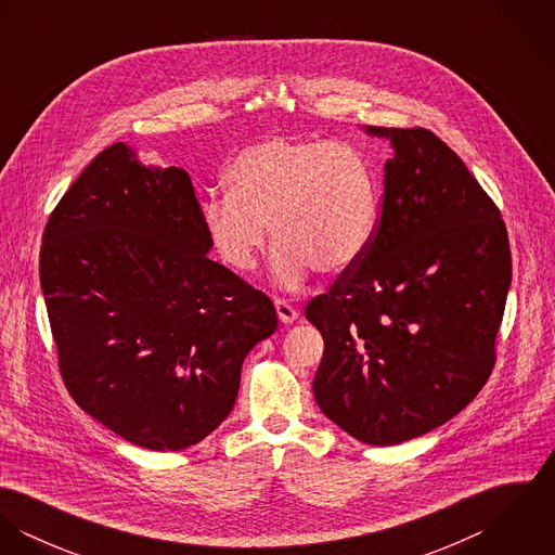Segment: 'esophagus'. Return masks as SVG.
Instances as JSON below:
<instances>
[{"mask_svg":"<svg viewBox=\"0 0 555 555\" xmlns=\"http://www.w3.org/2000/svg\"><path fill=\"white\" fill-rule=\"evenodd\" d=\"M275 312L284 324H293L299 318V310L293 304H288L286 299H275Z\"/></svg>","mask_w":555,"mask_h":555,"instance_id":"34e87169","label":"esophagus"}]
</instances>
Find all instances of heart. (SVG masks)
Masks as SVG:
<instances>
[{
  "label": "heart",
  "instance_id": "heart-1",
  "mask_svg": "<svg viewBox=\"0 0 555 555\" xmlns=\"http://www.w3.org/2000/svg\"><path fill=\"white\" fill-rule=\"evenodd\" d=\"M227 194L201 207L203 231L218 258L249 273L267 243H278L273 273L284 286L312 269L350 273L378 227V190L367 158L346 143L269 137L247 145L224 170Z\"/></svg>",
  "mask_w": 555,
  "mask_h": 555
}]
</instances>
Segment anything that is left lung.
<instances>
[{
    "label": "left lung",
    "instance_id": "obj_1",
    "mask_svg": "<svg viewBox=\"0 0 555 555\" xmlns=\"http://www.w3.org/2000/svg\"><path fill=\"white\" fill-rule=\"evenodd\" d=\"M365 132L396 152L374 241L306 318L324 339L318 408L352 438L391 447L478 396L513 264L498 207L451 147L425 128Z\"/></svg>",
    "mask_w": 555,
    "mask_h": 555
}]
</instances>
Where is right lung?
Instances as JSON below:
<instances>
[{
    "instance_id": "obj_1",
    "label": "right lung",
    "mask_w": 555,
    "mask_h": 555,
    "mask_svg": "<svg viewBox=\"0 0 555 555\" xmlns=\"http://www.w3.org/2000/svg\"><path fill=\"white\" fill-rule=\"evenodd\" d=\"M209 249L190 175L143 164L126 143L89 162L42 235L66 389L150 451L207 438L235 405L243 359L278 328L271 299Z\"/></svg>"
}]
</instances>
